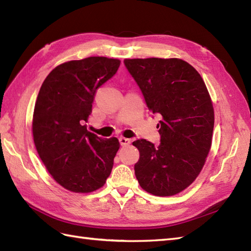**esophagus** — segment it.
Returning <instances> with one entry per match:
<instances>
[{"mask_svg":"<svg viewBox=\"0 0 251 251\" xmlns=\"http://www.w3.org/2000/svg\"><path fill=\"white\" fill-rule=\"evenodd\" d=\"M120 143H121V146L122 147H127V146H129L130 145V139H127V138H124V137H121L120 138Z\"/></svg>","mask_w":251,"mask_h":251,"instance_id":"esophagus-1","label":"esophagus"}]
</instances>
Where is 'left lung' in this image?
Listing matches in <instances>:
<instances>
[{"mask_svg":"<svg viewBox=\"0 0 251 251\" xmlns=\"http://www.w3.org/2000/svg\"><path fill=\"white\" fill-rule=\"evenodd\" d=\"M149 110L162 115L161 143L132 142L140 153L135 175L141 188L156 196L180 193L193 182L210 151L214 106L200 73L178 58L125 59Z\"/></svg>","mask_w":251,"mask_h":251,"instance_id":"left-lung-1","label":"left lung"}]
</instances>
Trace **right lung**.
Segmentation results:
<instances>
[{
    "mask_svg": "<svg viewBox=\"0 0 251 251\" xmlns=\"http://www.w3.org/2000/svg\"><path fill=\"white\" fill-rule=\"evenodd\" d=\"M119 59L88 57L62 63L41 86L32 132L39 156L57 183L75 193L100 189L120 149L117 138L87 130L97 89L116 73Z\"/></svg>",
    "mask_w": 251,
    "mask_h": 251,
    "instance_id": "1",
    "label": "right lung"
}]
</instances>
